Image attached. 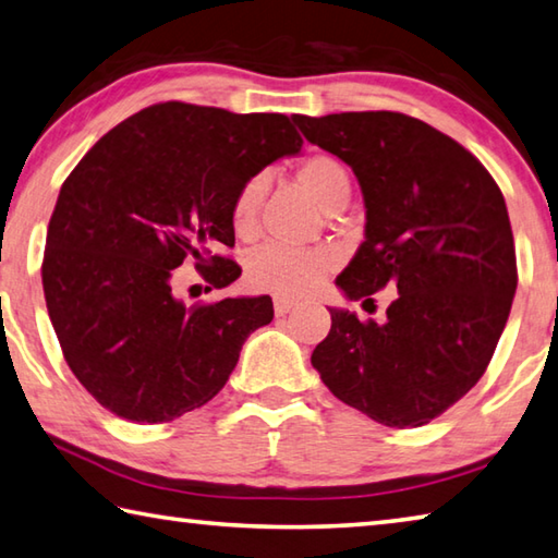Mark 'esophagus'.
Segmentation results:
<instances>
[{"instance_id":"34e87169","label":"esophagus","mask_w":558,"mask_h":558,"mask_svg":"<svg viewBox=\"0 0 558 558\" xmlns=\"http://www.w3.org/2000/svg\"><path fill=\"white\" fill-rule=\"evenodd\" d=\"M295 305H298V302L290 300V298H276V302H272V307H276V317H286V314Z\"/></svg>"}]
</instances>
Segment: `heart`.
<instances>
[{"instance_id":"1","label":"heart","mask_w":558,"mask_h":558,"mask_svg":"<svg viewBox=\"0 0 558 558\" xmlns=\"http://www.w3.org/2000/svg\"><path fill=\"white\" fill-rule=\"evenodd\" d=\"M298 182L324 209L337 207L349 199L351 180L347 168L337 158L314 154L295 170ZM266 195V180L260 175L246 180L231 202V227L239 236H251L258 225L260 199ZM337 266V256L329 248H295L268 244L248 258L246 278L256 290L276 292L282 298H298L310 292L327 272Z\"/></svg>"}]
</instances>
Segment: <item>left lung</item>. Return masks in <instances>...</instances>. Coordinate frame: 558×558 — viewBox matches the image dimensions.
Instances as JSON below:
<instances>
[{
    "label": "left lung",
    "instance_id": "1",
    "mask_svg": "<svg viewBox=\"0 0 558 558\" xmlns=\"http://www.w3.org/2000/svg\"><path fill=\"white\" fill-rule=\"evenodd\" d=\"M310 144L351 166L366 241L337 278L349 300L398 290L385 319L331 312L312 366L385 427H422L488 368L518 290L505 197L471 150L400 111L295 114Z\"/></svg>",
    "mask_w": 558,
    "mask_h": 558
}]
</instances>
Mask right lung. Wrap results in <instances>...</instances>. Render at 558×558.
<instances>
[{
    "label": "right lung",
    "mask_w": 558,
    "mask_h": 558,
    "mask_svg": "<svg viewBox=\"0 0 558 558\" xmlns=\"http://www.w3.org/2000/svg\"><path fill=\"white\" fill-rule=\"evenodd\" d=\"M302 136L286 114L160 102L105 134L60 187L48 225L44 295L70 371L117 417L163 424L225 388L272 300L185 305L175 268L211 288L241 276L231 202Z\"/></svg>",
    "instance_id": "right-lung-1"
}]
</instances>
